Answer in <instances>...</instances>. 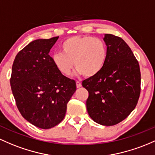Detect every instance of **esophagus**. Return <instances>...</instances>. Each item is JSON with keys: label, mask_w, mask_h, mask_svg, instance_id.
<instances>
[{"label": "esophagus", "mask_w": 155, "mask_h": 155, "mask_svg": "<svg viewBox=\"0 0 155 155\" xmlns=\"http://www.w3.org/2000/svg\"><path fill=\"white\" fill-rule=\"evenodd\" d=\"M76 87L77 88H79V87H81V83L80 82V81H76Z\"/></svg>", "instance_id": "34e87169"}]
</instances>
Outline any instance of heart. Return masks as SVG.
<instances>
[{
    "label": "heart",
    "instance_id": "heart-1",
    "mask_svg": "<svg viewBox=\"0 0 155 155\" xmlns=\"http://www.w3.org/2000/svg\"><path fill=\"white\" fill-rule=\"evenodd\" d=\"M62 54L52 57L54 66L60 74L68 76L74 66L78 74L93 77L102 71L107 59V48L101 39L92 36H74L61 44Z\"/></svg>",
    "mask_w": 155,
    "mask_h": 155
}]
</instances>
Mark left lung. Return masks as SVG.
Wrapping results in <instances>:
<instances>
[{
  "label": "left lung",
  "mask_w": 155,
  "mask_h": 155,
  "mask_svg": "<svg viewBox=\"0 0 155 155\" xmlns=\"http://www.w3.org/2000/svg\"><path fill=\"white\" fill-rule=\"evenodd\" d=\"M107 59L102 71L82 81L89 93L86 101L90 117L104 126H113L135 108L140 93V66L120 37L106 34Z\"/></svg>",
  "instance_id": "obj_1"
}]
</instances>
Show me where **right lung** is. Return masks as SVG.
I'll use <instances>...</instances> for the list:
<instances>
[{"label": "right lung", "mask_w": 155, "mask_h": 155, "mask_svg": "<svg viewBox=\"0 0 155 155\" xmlns=\"http://www.w3.org/2000/svg\"><path fill=\"white\" fill-rule=\"evenodd\" d=\"M59 37L39 39L17 54L12 69V91L22 116L39 128L51 129L64 118L76 81L59 72L48 54Z\"/></svg>", "instance_id": "1"}]
</instances>
